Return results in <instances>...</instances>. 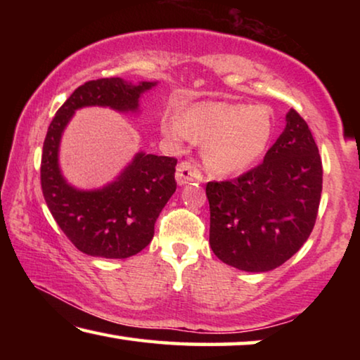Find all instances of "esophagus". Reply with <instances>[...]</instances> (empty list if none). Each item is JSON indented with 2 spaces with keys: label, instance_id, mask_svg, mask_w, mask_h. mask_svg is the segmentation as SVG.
I'll return each instance as SVG.
<instances>
[{
  "label": "esophagus",
  "instance_id": "esophagus-1",
  "mask_svg": "<svg viewBox=\"0 0 360 360\" xmlns=\"http://www.w3.org/2000/svg\"><path fill=\"white\" fill-rule=\"evenodd\" d=\"M203 176L198 172V168L191 162H182L176 168V182L179 186H186L188 182H202Z\"/></svg>",
  "mask_w": 360,
  "mask_h": 360
}]
</instances>
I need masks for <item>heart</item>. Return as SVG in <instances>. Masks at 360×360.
Masks as SVG:
<instances>
[{"label":"heart","instance_id":"obj_1","mask_svg":"<svg viewBox=\"0 0 360 360\" xmlns=\"http://www.w3.org/2000/svg\"><path fill=\"white\" fill-rule=\"evenodd\" d=\"M169 138L203 143V162L211 172L230 174L254 165L271 141L275 120L265 105L200 103L162 122Z\"/></svg>","mask_w":360,"mask_h":360}]
</instances>
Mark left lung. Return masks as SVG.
<instances>
[{
	"label": "left lung",
	"instance_id": "obj_1",
	"mask_svg": "<svg viewBox=\"0 0 360 360\" xmlns=\"http://www.w3.org/2000/svg\"><path fill=\"white\" fill-rule=\"evenodd\" d=\"M322 162L311 130L297 111L264 162L238 179L208 182L210 245L224 264L264 273L289 260L314 227Z\"/></svg>",
	"mask_w": 360,
	"mask_h": 360
}]
</instances>
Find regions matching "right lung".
<instances>
[{
    "label": "right lung",
    "mask_w": 360,
    "mask_h": 360,
    "mask_svg": "<svg viewBox=\"0 0 360 360\" xmlns=\"http://www.w3.org/2000/svg\"><path fill=\"white\" fill-rule=\"evenodd\" d=\"M157 82L133 84L106 77L77 87L49 125L42 146L41 187L47 208L79 251L103 259H127L154 238L158 214L176 192L173 157L139 150L117 178L98 188L71 186L60 169L58 154L63 131L77 109L111 108L139 112V98Z\"/></svg>",
    "instance_id": "1"
}]
</instances>
